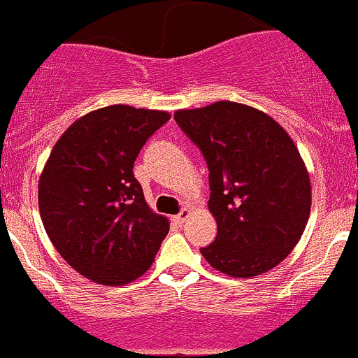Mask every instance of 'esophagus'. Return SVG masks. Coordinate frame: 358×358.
Segmentation results:
<instances>
[{"label":"esophagus","instance_id":"esophagus-1","mask_svg":"<svg viewBox=\"0 0 358 358\" xmlns=\"http://www.w3.org/2000/svg\"><path fill=\"white\" fill-rule=\"evenodd\" d=\"M189 214H191V210H189V208H182V210H180V214L175 215V219L178 221V223H183V221L189 217Z\"/></svg>","mask_w":358,"mask_h":358}]
</instances>
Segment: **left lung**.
I'll return each instance as SVG.
<instances>
[{"instance_id":"8db88e82","label":"left lung","mask_w":358,"mask_h":358,"mask_svg":"<svg viewBox=\"0 0 358 358\" xmlns=\"http://www.w3.org/2000/svg\"><path fill=\"white\" fill-rule=\"evenodd\" d=\"M175 121L208 167L217 235L201 255L235 278L278 266L301 239L312 203L307 167L287 131L234 101L178 110Z\"/></svg>"}]
</instances>
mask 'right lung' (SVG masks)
Masks as SVG:
<instances>
[{
  "instance_id": "1",
  "label": "right lung",
  "mask_w": 358,
  "mask_h": 358,
  "mask_svg": "<svg viewBox=\"0 0 358 358\" xmlns=\"http://www.w3.org/2000/svg\"><path fill=\"white\" fill-rule=\"evenodd\" d=\"M167 121L160 110L99 108L64 131L44 166L38 208L48 237L92 282L123 285L146 273L169 231L134 175L141 148Z\"/></svg>"
}]
</instances>
